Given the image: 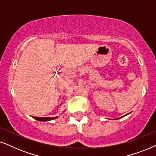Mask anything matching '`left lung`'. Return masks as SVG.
I'll use <instances>...</instances> for the list:
<instances>
[{"instance_id":"left-lung-1","label":"left lung","mask_w":156,"mask_h":156,"mask_svg":"<svg viewBox=\"0 0 156 156\" xmlns=\"http://www.w3.org/2000/svg\"><path fill=\"white\" fill-rule=\"evenodd\" d=\"M125 116H126V115H125ZM123 117V116H122ZM119 119H120V118H119Z\"/></svg>"}]
</instances>
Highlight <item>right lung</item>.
Instances as JSON below:
<instances>
[{
    "label": "right lung",
    "mask_w": 156,
    "mask_h": 156,
    "mask_svg": "<svg viewBox=\"0 0 156 156\" xmlns=\"http://www.w3.org/2000/svg\"><path fill=\"white\" fill-rule=\"evenodd\" d=\"M33 118H35L36 120H37V121H48L52 120V119H56L57 118H58V116H55V117H33Z\"/></svg>",
    "instance_id": "add662e5"
}]
</instances>
